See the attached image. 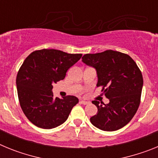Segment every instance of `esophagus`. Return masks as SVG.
Wrapping results in <instances>:
<instances>
[{
  "instance_id": "esophagus-1",
  "label": "esophagus",
  "mask_w": 158,
  "mask_h": 158,
  "mask_svg": "<svg viewBox=\"0 0 158 158\" xmlns=\"http://www.w3.org/2000/svg\"><path fill=\"white\" fill-rule=\"evenodd\" d=\"M89 103V102L85 101V100H81V101H80V104H84V105H86V104H88Z\"/></svg>"
}]
</instances>
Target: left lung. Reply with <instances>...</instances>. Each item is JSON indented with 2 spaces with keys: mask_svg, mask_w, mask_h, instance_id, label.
Returning a JSON list of instances; mask_svg holds the SVG:
<instances>
[{
  "mask_svg": "<svg viewBox=\"0 0 158 158\" xmlns=\"http://www.w3.org/2000/svg\"><path fill=\"white\" fill-rule=\"evenodd\" d=\"M82 62L94 67L97 73L96 86L109 103L93 100L97 114L90 118L96 127L105 131H114L126 126L139 108L143 78L137 64L127 54L107 50L97 54H86Z\"/></svg>",
  "mask_w": 158,
  "mask_h": 158,
  "instance_id": "8db88e82",
  "label": "left lung"
}]
</instances>
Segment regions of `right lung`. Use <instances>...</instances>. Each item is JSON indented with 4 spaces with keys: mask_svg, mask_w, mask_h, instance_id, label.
I'll return each instance as SVG.
<instances>
[{
    "mask_svg": "<svg viewBox=\"0 0 158 158\" xmlns=\"http://www.w3.org/2000/svg\"><path fill=\"white\" fill-rule=\"evenodd\" d=\"M54 49L33 51L26 58L16 76L19 104L29 121L43 129L63 123L78 103L74 96L54 98L53 84L63 80L67 70L81 58Z\"/></svg>",
    "mask_w": 158,
    "mask_h": 158,
    "instance_id": "right-lung-1",
    "label": "right lung"
}]
</instances>
